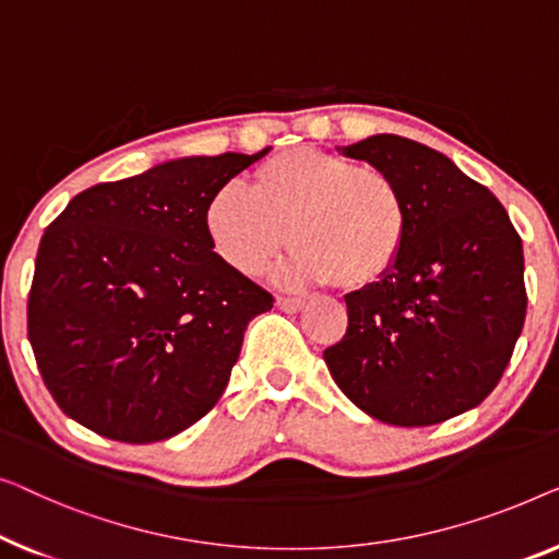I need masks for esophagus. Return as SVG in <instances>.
Instances as JSON below:
<instances>
[{
  "instance_id": "1",
  "label": "esophagus",
  "mask_w": 559,
  "mask_h": 559,
  "mask_svg": "<svg viewBox=\"0 0 559 559\" xmlns=\"http://www.w3.org/2000/svg\"><path fill=\"white\" fill-rule=\"evenodd\" d=\"M304 306V298H296V296H281L278 298V309L286 311V313H296L298 309Z\"/></svg>"
}]
</instances>
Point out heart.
<instances>
[{
    "instance_id": "1",
    "label": "heart",
    "mask_w": 559,
    "mask_h": 559,
    "mask_svg": "<svg viewBox=\"0 0 559 559\" xmlns=\"http://www.w3.org/2000/svg\"><path fill=\"white\" fill-rule=\"evenodd\" d=\"M215 253L242 276H258L283 246L288 283L365 288L397 263L407 204L388 171L319 148H290L263 162L253 187L223 185L204 207Z\"/></svg>"
}]
</instances>
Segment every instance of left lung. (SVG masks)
<instances>
[{
    "label": "left lung",
    "instance_id": "obj_1",
    "mask_svg": "<svg viewBox=\"0 0 559 559\" xmlns=\"http://www.w3.org/2000/svg\"><path fill=\"white\" fill-rule=\"evenodd\" d=\"M342 154L400 185L407 238L388 276L344 296L347 334L324 361L374 420L436 426L484 403L512 359L526 317L522 238L501 202L436 148L377 133Z\"/></svg>",
    "mask_w": 559,
    "mask_h": 559
}]
</instances>
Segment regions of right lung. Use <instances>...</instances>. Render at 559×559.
Returning a JSON list of instances; mask_svg holds the SVG:
<instances>
[{
  "label": "right lung",
  "mask_w": 559,
  "mask_h": 559,
  "mask_svg": "<svg viewBox=\"0 0 559 559\" xmlns=\"http://www.w3.org/2000/svg\"><path fill=\"white\" fill-rule=\"evenodd\" d=\"M265 154L156 164L75 194L47 225L27 336L68 418L121 443H156L215 407L248 321L273 296L212 250L204 207Z\"/></svg>",
  "instance_id": "right-lung-1"
}]
</instances>
